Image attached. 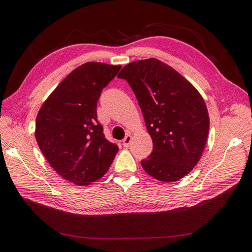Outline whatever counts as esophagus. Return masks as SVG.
<instances>
[{"mask_svg": "<svg viewBox=\"0 0 252 252\" xmlns=\"http://www.w3.org/2000/svg\"><path fill=\"white\" fill-rule=\"evenodd\" d=\"M131 139H132L131 134H127L125 138H124V140H123V146L124 147H128L129 144H130V142H131Z\"/></svg>", "mask_w": 252, "mask_h": 252, "instance_id": "obj_1", "label": "esophagus"}]
</instances>
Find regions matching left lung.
Returning <instances> with one entry per match:
<instances>
[{"mask_svg":"<svg viewBox=\"0 0 252 252\" xmlns=\"http://www.w3.org/2000/svg\"><path fill=\"white\" fill-rule=\"evenodd\" d=\"M138 98L154 143L141 162L150 177L162 182L184 178L200 161L209 132L207 106L196 88L158 59L134 61L118 74Z\"/></svg>","mask_w":252,"mask_h":252,"instance_id":"1","label":"left lung"}]
</instances>
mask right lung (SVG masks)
Returning <instances> with one entry per match:
<instances>
[{"instance_id": "1", "label": "right lung", "mask_w": 252, "mask_h": 252, "mask_svg": "<svg viewBox=\"0 0 252 252\" xmlns=\"http://www.w3.org/2000/svg\"><path fill=\"white\" fill-rule=\"evenodd\" d=\"M121 67L100 62L77 67L37 112L34 135L42 154L57 173L75 185L100 180L119 150L105 139L96 103Z\"/></svg>"}]
</instances>
